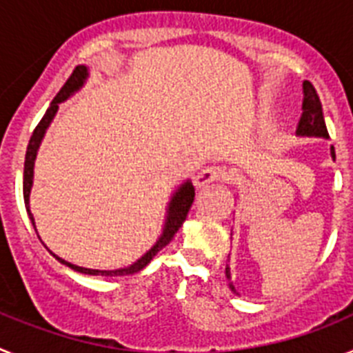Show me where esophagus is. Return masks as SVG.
I'll return each mask as SVG.
<instances>
[{
	"label": "esophagus",
	"instance_id": "obj_1",
	"mask_svg": "<svg viewBox=\"0 0 353 353\" xmlns=\"http://www.w3.org/2000/svg\"><path fill=\"white\" fill-rule=\"evenodd\" d=\"M228 174L223 168L219 166H207L199 171L194 176V185L196 187H203L210 182H217V180H226Z\"/></svg>",
	"mask_w": 353,
	"mask_h": 353
}]
</instances>
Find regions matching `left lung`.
I'll return each mask as SVG.
<instances>
[{"label": "left lung", "mask_w": 353, "mask_h": 353, "mask_svg": "<svg viewBox=\"0 0 353 353\" xmlns=\"http://www.w3.org/2000/svg\"><path fill=\"white\" fill-rule=\"evenodd\" d=\"M302 92H304V102H302V117L297 127V136L301 138H323L329 139V132H327L325 120H323L322 113V102L318 99L316 90L313 88V84L310 81L302 83ZM330 157L332 161L336 159L334 146H330ZM226 279L228 286L233 293H236L235 286L232 283V274H230V267H226ZM239 295V293H236Z\"/></svg>", "instance_id": "left-lung-1"}]
</instances>
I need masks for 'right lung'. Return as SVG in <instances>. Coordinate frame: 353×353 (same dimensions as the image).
Segmentation results:
<instances>
[{
	"mask_svg": "<svg viewBox=\"0 0 353 353\" xmlns=\"http://www.w3.org/2000/svg\"><path fill=\"white\" fill-rule=\"evenodd\" d=\"M90 68L86 65H79L76 67V70L72 72V76L68 77L67 83L63 84V88L58 92V95L54 97V101L51 102L49 109L46 111L43 118L40 120V123L37 125V129L33 130V136H31L30 143H28V150H26V161H24V180H23V194H24V205H26V212H28V217H30L31 224L35 228L37 232V226H35V217L31 214L30 210V194H31V187H33V170H35V159L37 154H39V148H40V143H42L43 136H46V130L49 129L51 125V121L54 120L56 113H58V108H60L61 102H65L67 99H70L72 95L76 92H79L81 88L84 86L86 79L90 76ZM192 201H194V187H192L191 180H185L182 185L173 192L171 196L170 203H168L166 208V219H164V226H162V232L159 235V239L155 240V244L148 249V251L143 254L139 260L134 261L132 265L129 267H123V269H114V270H99V269H84V267H79V265H74L70 261L63 260V258L56 256L54 252H51L52 256L56 260L63 263L65 267L68 269L76 270L79 274H88V276H129V274L134 272H139L141 269H145L146 265L150 261L154 260V256L161 251L162 248H166L170 244L171 240H173L174 233L179 232V228L182 226L183 221L187 217V212L191 208ZM40 239V236H39Z\"/></svg>",
	"mask_w": 353,
	"mask_h": 353,
	"instance_id": "1",
	"label": "right lung"
}]
</instances>
